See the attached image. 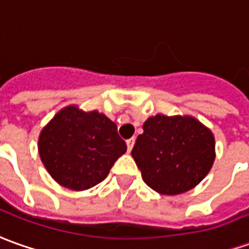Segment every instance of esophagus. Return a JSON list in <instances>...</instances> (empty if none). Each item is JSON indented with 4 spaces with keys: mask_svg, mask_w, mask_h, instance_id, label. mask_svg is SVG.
Here are the masks:
<instances>
[{
    "mask_svg": "<svg viewBox=\"0 0 249 249\" xmlns=\"http://www.w3.org/2000/svg\"><path fill=\"white\" fill-rule=\"evenodd\" d=\"M133 144H135V138H131L126 140V147H128V151L131 153V150L133 148Z\"/></svg>",
    "mask_w": 249,
    "mask_h": 249,
    "instance_id": "obj_1",
    "label": "esophagus"
}]
</instances>
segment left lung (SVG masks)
I'll list each match as a JSON object with an SVG mask.
<instances>
[{"label": "left lung", "mask_w": 249, "mask_h": 249, "mask_svg": "<svg viewBox=\"0 0 249 249\" xmlns=\"http://www.w3.org/2000/svg\"><path fill=\"white\" fill-rule=\"evenodd\" d=\"M132 157L150 188L178 195L207 176L215 160V140L196 118L157 114L143 124Z\"/></svg>", "instance_id": "left-lung-1"}]
</instances>
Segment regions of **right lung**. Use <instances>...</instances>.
Listing matches in <instances>:
<instances>
[{
	"mask_svg": "<svg viewBox=\"0 0 249 249\" xmlns=\"http://www.w3.org/2000/svg\"><path fill=\"white\" fill-rule=\"evenodd\" d=\"M40 160L55 181L84 191L103 181L114 162L126 151L117 125L102 113L68 106L42 129Z\"/></svg>",
	"mask_w": 249,
	"mask_h": 249,
	"instance_id": "1",
	"label": "right lung"
}]
</instances>
